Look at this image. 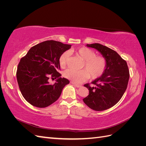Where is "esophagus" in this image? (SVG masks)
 <instances>
[{
    "label": "esophagus",
    "instance_id": "34e87169",
    "mask_svg": "<svg viewBox=\"0 0 146 146\" xmlns=\"http://www.w3.org/2000/svg\"><path fill=\"white\" fill-rule=\"evenodd\" d=\"M71 83L73 85H74L76 87H77V88H80L82 86L81 85H77V84H76V83H74V82H71Z\"/></svg>",
    "mask_w": 146,
    "mask_h": 146
}]
</instances>
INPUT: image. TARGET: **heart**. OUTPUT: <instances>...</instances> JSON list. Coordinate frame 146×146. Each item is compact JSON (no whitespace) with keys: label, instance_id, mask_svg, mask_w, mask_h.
<instances>
[{"label":"heart","instance_id":"obj_1","mask_svg":"<svg viewBox=\"0 0 146 146\" xmlns=\"http://www.w3.org/2000/svg\"><path fill=\"white\" fill-rule=\"evenodd\" d=\"M76 54L85 60L83 69L76 70L72 69L66 70L63 73L65 78L75 83H80L90 77L95 79L100 77L105 71L107 66V61L104 57L96 55L94 50L88 47H82L76 50ZM69 56L68 52H64L59 58V63L61 68H64Z\"/></svg>","mask_w":146,"mask_h":146}]
</instances>
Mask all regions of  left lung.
I'll return each instance as SVG.
<instances>
[{
  "instance_id": "obj_1",
  "label": "left lung",
  "mask_w": 146,
  "mask_h": 146,
  "mask_svg": "<svg viewBox=\"0 0 146 146\" xmlns=\"http://www.w3.org/2000/svg\"><path fill=\"white\" fill-rule=\"evenodd\" d=\"M86 46L99 51L107 61V66L104 74L91 82L95 86L84 85L89 95L83 100L92 110L103 111L116 105L124 94L130 77L129 68L126 61L110 48L99 43Z\"/></svg>"
}]
</instances>
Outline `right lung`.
<instances>
[{
  "instance_id": "1",
  "label": "right lung",
  "mask_w": 146,
  "mask_h": 146,
  "mask_svg": "<svg viewBox=\"0 0 146 146\" xmlns=\"http://www.w3.org/2000/svg\"><path fill=\"white\" fill-rule=\"evenodd\" d=\"M71 47L59 41H46L33 46L17 66L16 77L20 91L29 104L45 108L58 100L63 88L69 83L61 78L59 58ZM50 76L57 78L53 85L48 82Z\"/></svg>"
}]
</instances>
